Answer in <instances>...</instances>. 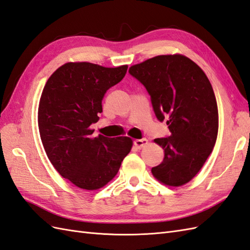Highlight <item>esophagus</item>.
Segmentation results:
<instances>
[{
    "label": "esophagus",
    "instance_id": "esophagus-1",
    "mask_svg": "<svg viewBox=\"0 0 250 250\" xmlns=\"http://www.w3.org/2000/svg\"><path fill=\"white\" fill-rule=\"evenodd\" d=\"M147 143H148L147 139H145V138H143V139H137V140H135V141H133V144H135L136 147L139 148V149L143 148L144 146L147 145Z\"/></svg>",
    "mask_w": 250,
    "mask_h": 250
}]
</instances>
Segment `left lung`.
<instances>
[{"mask_svg":"<svg viewBox=\"0 0 250 250\" xmlns=\"http://www.w3.org/2000/svg\"><path fill=\"white\" fill-rule=\"evenodd\" d=\"M129 73L150 95L156 117L167 121L171 136L155 139L163 161L151 168L168 187H181L195 177L214 147L218 111L213 88L199 65L181 54L159 55L133 64Z\"/></svg>","mask_w":250,"mask_h":250,"instance_id":"obj_1","label":"left lung"}]
</instances>
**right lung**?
<instances>
[{
	"mask_svg": "<svg viewBox=\"0 0 250 250\" xmlns=\"http://www.w3.org/2000/svg\"><path fill=\"white\" fill-rule=\"evenodd\" d=\"M128 65L106 68L91 62H66L47 79L38 107V127L55 169L83 190H99L118 174L129 154L128 137H93L102 101L120 83Z\"/></svg>",
	"mask_w": 250,
	"mask_h": 250,
	"instance_id": "add662e5",
	"label": "right lung"
}]
</instances>
